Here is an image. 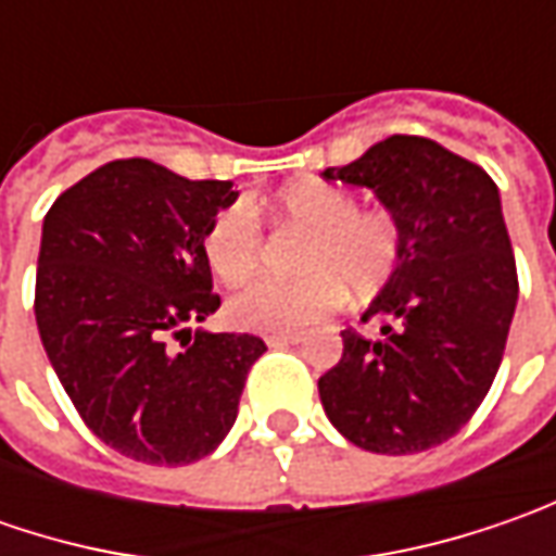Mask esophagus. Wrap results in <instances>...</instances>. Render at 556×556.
Instances as JSON below:
<instances>
[{"label": "esophagus", "mask_w": 556, "mask_h": 556, "mask_svg": "<svg viewBox=\"0 0 556 556\" xmlns=\"http://www.w3.org/2000/svg\"><path fill=\"white\" fill-rule=\"evenodd\" d=\"M306 340V333H271V337H266L268 346H296V343H303Z\"/></svg>", "instance_id": "1"}]
</instances>
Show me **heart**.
Returning <instances> with one entry per match:
<instances>
[{"label": "heart", "instance_id": "heart-1", "mask_svg": "<svg viewBox=\"0 0 556 556\" xmlns=\"http://www.w3.org/2000/svg\"><path fill=\"white\" fill-rule=\"evenodd\" d=\"M268 216L309 235L296 256V281H253L225 306L235 328L253 333H293L340 309L346 290L371 300L393 281L405 235L390 210H358L346 188L318 179L285 185L266 203ZM203 256L225 285H241L263 263V231L247 203L213 216L203 235Z\"/></svg>", "mask_w": 556, "mask_h": 556}]
</instances>
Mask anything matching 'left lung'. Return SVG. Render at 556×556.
<instances>
[{
    "instance_id": "obj_1",
    "label": "left lung",
    "mask_w": 556,
    "mask_h": 556,
    "mask_svg": "<svg viewBox=\"0 0 556 556\" xmlns=\"http://www.w3.org/2000/svg\"><path fill=\"white\" fill-rule=\"evenodd\" d=\"M321 176L371 188L405 235L393 281L362 318H387L380 337L346 328L340 362L318 380L325 415L365 452H427L480 408L517 309L498 185L420 136H390Z\"/></svg>"
}]
</instances>
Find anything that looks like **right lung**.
Segmentation results:
<instances>
[{"mask_svg":"<svg viewBox=\"0 0 556 556\" xmlns=\"http://www.w3.org/2000/svg\"><path fill=\"white\" fill-rule=\"evenodd\" d=\"M235 198L231 182L132 157L98 166L46 213L36 328L86 427L126 458L210 455L266 353L253 333L191 331L219 309L203 235Z\"/></svg>","mask_w":556,"mask_h":556,"instance_id":"right-lung-1","label":"right lung"}]
</instances>
